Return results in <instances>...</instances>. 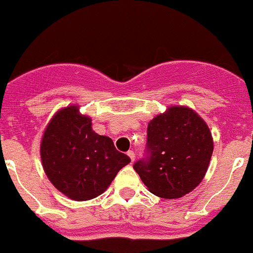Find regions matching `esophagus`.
Masks as SVG:
<instances>
[{
	"instance_id": "esophagus-1",
	"label": "esophagus",
	"mask_w": 253,
	"mask_h": 253,
	"mask_svg": "<svg viewBox=\"0 0 253 253\" xmlns=\"http://www.w3.org/2000/svg\"><path fill=\"white\" fill-rule=\"evenodd\" d=\"M128 156H129V158H130V160H131V162H133L134 158H135V153H134V151H129L128 152Z\"/></svg>"
}]
</instances>
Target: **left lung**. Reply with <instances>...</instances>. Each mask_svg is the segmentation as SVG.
<instances>
[{"label": "left lung", "mask_w": 253, "mask_h": 253, "mask_svg": "<svg viewBox=\"0 0 253 253\" xmlns=\"http://www.w3.org/2000/svg\"><path fill=\"white\" fill-rule=\"evenodd\" d=\"M213 148L207 123L190 107L171 106L148 123L147 156L133 167L152 194L182 198L203 181Z\"/></svg>", "instance_id": "left-lung-1"}]
</instances>
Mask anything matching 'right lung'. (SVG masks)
<instances>
[{"label":"right lung","mask_w":253,"mask_h":253,"mask_svg":"<svg viewBox=\"0 0 253 253\" xmlns=\"http://www.w3.org/2000/svg\"><path fill=\"white\" fill-rule=\"evenodd\" d=\"M78 105L60 109L44 130L40 157L45 175L60 193L84 202L101 195L116 173L130 162L111 138L92 130Z\"/></svg>","instance_id":"add662e5"}]
</instances>
